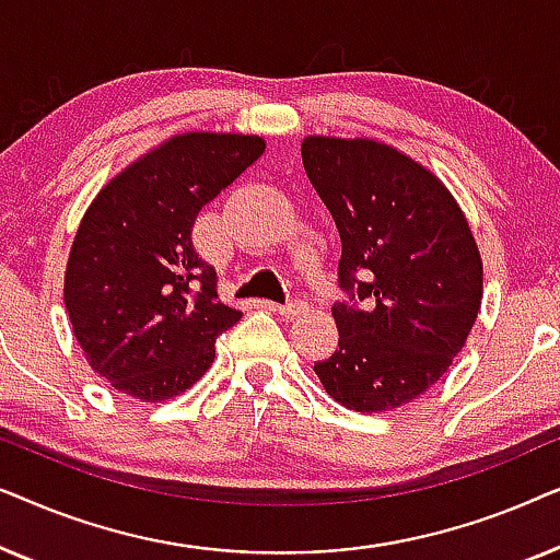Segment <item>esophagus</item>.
<instances>
[{
	"instance_id": "esophagus-1",
	"label": "esophagus",
	"mask_w": 560,
	"mask_h": 560,
	"mask_svg": "<svg viewBox=\"0 0 560 560\" xmlns=\"http://www.w3.org/2000/svg\"><path fill=\"white\" fill-rule=\"evenodd\" d=\"M275 308H278L280 316L293 318V316H298V313L305 311V303L303 301H288V303H282V305H275Z\"/></svg>"
}]
</instances>
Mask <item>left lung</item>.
<instances>
[{
  "mask_svg": "<svg viewBox=\"0 0 560 560\" xmlns=\"http://www.w3.org/2000/svg\"><path fill=\"white\" fill-rule=\"evenodd\" d=\"M301 155L341 236L339 349L313 370L343 408H400L443 377L477 320L471 229L446 186L387 144L308 137Z\"/></svg>",
  "mask_w": 560,
  "mask_h": 560,
  "instance_id": "left-lung-1",
  "label": "left lung"
}]
</instances>
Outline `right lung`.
<instances>
[{
  "instance_id": "right-lung-1",
  "label": "right lung",
  "mask_w": 560,
  "mask_h": 560,
  "mask_svg": "<svg viewBox=\"0 0 560 560\" xmlns=\"http://www.w3.org/2000/svg\"><path fill=\"white\" fill-rule=\"evenodd\" d=\"M265 152L249 135L190 132L137 160L94 198L73 240L63 301L96 374L142 402L186 393L242 318L198 257V211Z\"/></svg>"
}]
</instances>
